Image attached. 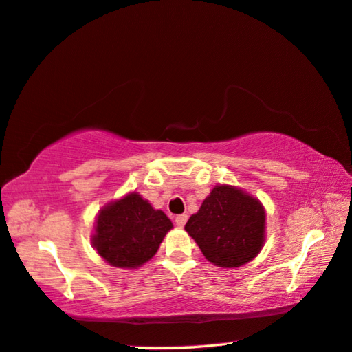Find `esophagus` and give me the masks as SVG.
Returning <instances> with one entry per match:
<instances>
[{
  "label": "esophagus",
  "instance_id": "1",
  "mask_svg": "<svg viewBox=\"0 0 352 352\" xmlns=\"http://www.w3.org/2000/svg\"><path fill=\"white\" fill-rule=\"evenodd\" d=\"M186 221H188V216H186V214L177 216V217H175V226H177V227H183V226L186 224Z\"/></svg>",
  "mask_w": 352,
  "mask_h": 352
}]
</instances>
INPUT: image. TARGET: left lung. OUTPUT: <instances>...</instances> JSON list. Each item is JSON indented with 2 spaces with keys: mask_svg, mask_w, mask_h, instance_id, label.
I'll list each match as a JSON object with an SVG mask.
<instances>
[{
  "mask_svg": "<svg viewBox=\"0 0 352 352\" xmlns=\"http://www.w3.org/2000/svg\"><path fill=\"white\" fill-rule=\"evenodd\" d=\"M185 230L204 256L219 267H239L265 246L266 211L258 199L232 185L211 189Z\"/></svg>",
  "mask_w": 352,
  "mask_h": 352,
  "instance_id": "left-lung-1",
  "label": "left lung"
}]
</instances>
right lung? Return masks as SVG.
I'll list each match as a JSON object with an SVG mask.
<instances>
[{
    "instance_id": "add662e5",
    "label": "right lung",
    "mask_w": 352,
    "mask_h": 352,
    "mask_svg": "<svg viewBox=\"0 0 352 352\" xmlns=\"http://www.w3.org/2000/svg\"><path fill=\"white\" fill-rule=\"evenodd\" d=\"M172 227L163 211L139 192H128L98 211L91 241L106 263L136 270L156 254Z\"/></svg>"
}]
</instances>
